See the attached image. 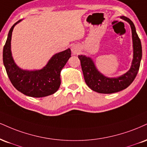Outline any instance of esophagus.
Here are the masks:
<instances>
[{
  "label": "esophagus",
  "mask_w": 147,
  "mask_h": 147,
  "mask_svg": "<svg viewBox=\"0 0 147 147\" xmlns=\"http://www.w3.org/2000/svg\"><path fill=\"white\" fill-rule=\"evenodd\" d=\"M71 51H72V54H73V55H77V54H79V52L81 51L80 47H79V45H73L72 47Z\"/></svg>",
  "instance_id": "1"
}]
</instances>
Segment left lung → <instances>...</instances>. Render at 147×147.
<instances>
[{"label": "left lung", "mask_w": 147, "mask_h": 147, "mask_svg": "<svg viewBox=\"0 0 147 147\" xmlns=\"http://www.w3.org/2000/svg\"><path fill=\"white\" fill-rule=\"evenodd\" d=\"M121 18L130 24L133 41L134 57L131 68L126 73L116 78H109L97 70L90 57L82 55L78 56L86 84L91 90L96 92L112 94L123 90L133 82L139 70L142 54L140 40L136 33L133 22L125 16H121Z\"/></svg>", "instance_id": "1"}]
</instances>
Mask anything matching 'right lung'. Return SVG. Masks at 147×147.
Segmentation results:
<instances>
[{
  "instance_id": "1",
  "label": "right lung",
  "mask_w": 147,
  "mask_h": 147,
  "mask_svg": "<svg viewBox=\"0 0 147 147\" xmlns=\"http://www.w3.org/2000/svg\"><path fill=\"white\" fill-rule=\"evenodd\" d=\"M21 20L11 26L3 48V63L7 74L16 89L26 96L35 98L49 96L59 89L61 70L71 57V51L68 49L54 55L46 66L40 70H27L19 68L12 57L11 40L14 26Z\"/></svg>"
}]
</instances>
